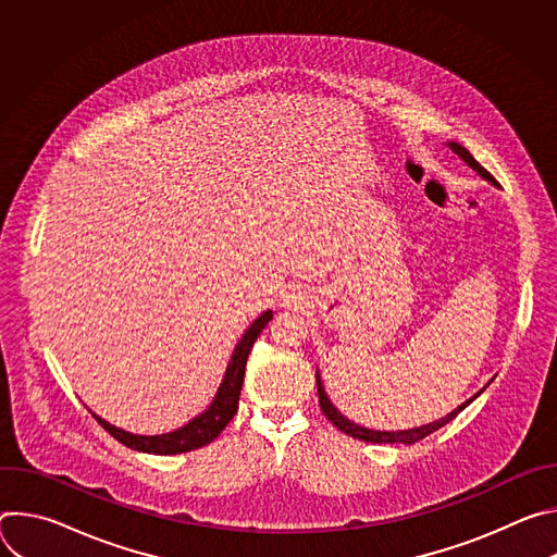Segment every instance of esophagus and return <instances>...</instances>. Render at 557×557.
Returning a JSON list of instances; mask_svg holds the SVG:
<instances>
[{"mask_svg":"<svg viewBox=\"0 0 557 557\" xmlns=\"http://www.w3.org/2000/svg\"><path fill=\"white\" fill-rule=\"evenodd\" d=\"M301 304H304V295H301L299 290H290V293L284 295V306H288V308H301Z\"/></svg>","mask_w":557,"mask_h":557,"instance_id":"1","label":"esophagus"}]
</instances>
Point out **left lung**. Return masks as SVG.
<instances>
[{
	"label": "left lung",
	"instance_id": "1",
	"mask_svg": "<svg viewBox=\"0 0 557 557\" xmlns=\"http://www.w3.org/2000/svg\"><path fill=\"white\" fill-rule=\"evenodd\" d=\"M449 145V149L454 151V153H458L462 161L473 170V172H479V176H483L487 183H492L494 187H498V181L479 163L475 161V158L462 147V145H458V143H454V140H449L447 143ZM314 379H317V394H320V408H322V412L326 414V419L337 428V430H342L344 434H348V436H352V438H359V441H366V443H401V445H414L417 441H421V438H425V436H430L432 432H436V430H441L443 425H447L449 421H454L473 399L479 394H473L469 401H465L462 406H458L454 412H449L447 417H443V419H438V421H434V423H428V425H421V428H412V430H399V432H381V430H368V428H361V425H357V423H352V421H348L333 404H331V399H329V394L324 392V385H322V379H320V374H314Z\"/></svg>",
	"mask_w": 557,
	"mask_h": 557
}]
</instances>
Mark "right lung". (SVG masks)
<instances>
[{
  "mask_svg": "<svg viewBox=\"0 0 557 557\" xmlns=\"http://www.w3.org/2000/svg\"><path fill=\"white\" fill-rule=\"evenodd\" d=\"M271 320H273V310H267L247 329L245 337L237 342V346L231 355L224 379H222V383H220V387L213 396L211 406L202 414L191 419L187 425H183L181 430L170 432V434H158V436H138V434H129L121 428L110 425L108 421L99 419L97 414H95V419L119 443H123L125 447L136 449V451L168 456V454H183V451H191V449H198L202 445H209L213 438H218V434L226 428V423L237 412V401H240V389H243V381H245L249 352H251L256 339L260 337V333L264 331V326Z\"/></svg>",
  "mask_w": 557,
  "mask_h": 557,
  "instance_id": "right-lung-1",
  "label": "right lung"
}]
</instances>
